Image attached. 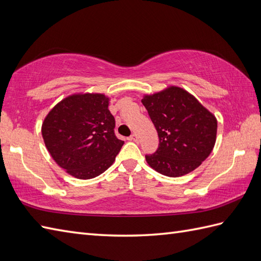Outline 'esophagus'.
I'll return each instance as SVG.
<instances>
[{"mask_svg": "<svg viewBox=\"0 0 261 261\" xmlns=\"http://www.w3.org/2000/svg\"><path fill=\"white\" fill-rule=\"evenodd\" d=\"M128 139H129V141H133V142H137V136L135 134H133V135L129 136Z\"/></svg>", "mask_w": 261, "mask_h": 261, "instance_id": "34e87169", "label": "esophagus"}]
</instances>
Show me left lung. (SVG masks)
<instances>
[{
  "label": "left lung",
  "instance_id": "1",
  "mask_svg": "<svg viewBox=\"0 0 261 261\" xmlns=\"http://www.w3.org/2000/svg\"><path fill=\"white\" fill-rule=\"evenodd\" d=\"M154 124L160 145L146 155L148 165L168 177L193 171L211 155L216 143L217 119L193 95L171 86L142 99Z\"/></svg>",
  "mask_w": 261,
  "mask_h": 261
}]
</instances>
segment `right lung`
<instances>
[{
    "mask_svg": "<svg viewBox=\"0 0 261 261\" xmlns=\"http://www.w3.org/2000/svg\"><path fill=\"white\" fill-rule=\"evenodd\" d=\"M115 118L103 94H76L47 114L42 135L60 167L80 179L100 175L115 161L124 142L115 135Z\"/></svg>",
    "mask_w": 261,
    "mask_h": 261,
    "instance_id": "obj_1",
    "label": "right lung"
}]
</instances>
